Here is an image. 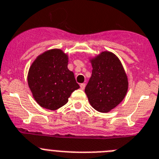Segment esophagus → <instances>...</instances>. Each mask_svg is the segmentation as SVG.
Returning a JSON list of instances; mask_svg holds the SVG:
<instances>
[{
  "label": "esophagus",
  "mask_w": 159,
  "mask_h": 159,
  "mask_svg": "<svg viewBox=\"0 0 159 159\" xmlns=\"http://www.w3.org/2000/svg\"><path fill=\"white\" fill-rule=\"evenodd\" d=\"M80 87H81V89H82V90H84V89H85V87H86V84L85 83L80 84Z\"/></svg>",
  "instance_id": "obj_1"
}]
</instances>
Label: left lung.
<instances>
[{
  "instance_id": "8db88e82",
  "label": "left lung",
  "mask_w": 159,
  "mask_h": 159,
  "mask_svg": "<svg viewBox=\"0 0 159 159\" xmlns=\"http://www.w3.org/2000/svg\"><path fill=\"white\" fill-rule=\"evenodd\" d=\"M92 75L85 92L90 105L99 112H108L124 99L128 78L116 55L104 52L92 60Z\"/></svg>"
}]
</instances>
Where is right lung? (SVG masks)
Here are the masks:
<instances>
[{
  "label": "right lung",
  "instance_id": "right-lung-1",
  "mask_svg": "<svg viewBox=\"0 0 159 159\" xmlns=\"http://www.w3.org/2000/svg\"><path fill=\"white\" fill-rule=\"evenodd\" d=\"M67 66V55L60 49L43 53L31 65L28 85L34 99L42 107L49 110L60 108L80 87Z\"/></svg>",
  "mask_w": 159,
  "mask_h": 159
}]
</instances>
